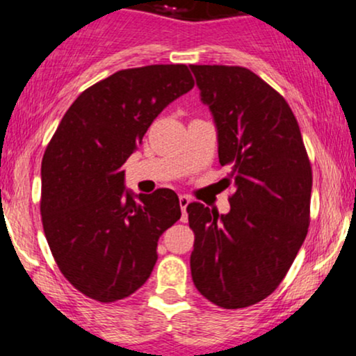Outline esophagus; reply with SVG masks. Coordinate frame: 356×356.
Instances as JSON below:
<instances>
[{
	"mask_svg": "<svg viewBox=\"0 0 356 356\" xmlns=\"http://www.w3.org/2000/svg\"><path fill=\"white\" fill-rule=\"evenodd\" d=\"M179 204H181V211H182L181 220H182V222H186V220H187L186 209H187V206L191 204V197H187V195H179Z\"/></svg>",
	"mask_w": 356,
	"mask_h": 356,
	"instance_id": "esophagus-1",
	"label": "esophagus"
}]
</instances>
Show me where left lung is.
<instances>
[{"label": "left lung", "mask_w": 356, "mask_h": 356, "mask_svg": "<svg viewBox=\"0 0 356 356\" xmlns=\"http://www.w3.org/2000/svg\"><path fill=\"white\" fill-rule=\"evenodd\" d=\"M218 129L219 164L234 186L227 214L187 206L195 288L226 309L268 298L308 234L312 164L300 125L275 88L244 67L191 65Z\"/></svg>", "instance_id": "8db88e82"}]
</instances>
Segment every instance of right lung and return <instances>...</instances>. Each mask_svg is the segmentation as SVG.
Wrapping results in <instances>:
<instances>
[{"instance_id":"add662e5","label":"right lung","mask_w":356,"mask_h":356,"mask_svg":"<svg viewBox=\"0 0 356 356\" xmlns=\"http://www.w3.org/2000/svg\"><path fill=\"white\" fill-rule=\"evenodd\" d=\"M192 87L186 65L113 73L80 93L44 150V236L61 275L92 300L136 293L155 266L159 238L181 219L174 191L134 195L122 165L154 118Z\"/></svg>"}]
</instances>
